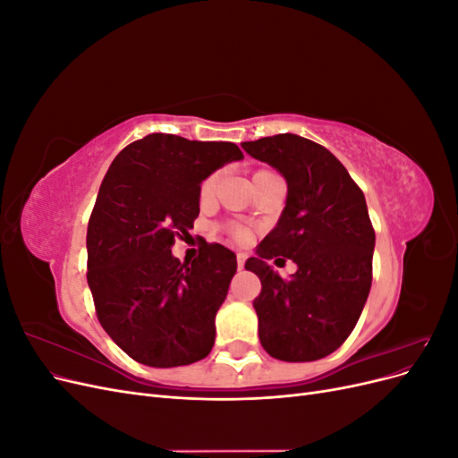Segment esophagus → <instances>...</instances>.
I'll return each mask as SVG.
<instances>
[{"mask_svg": "<svg viewBox=\"0 0 458 458\" xmlns=\"http://www.w3.org/2000/svg\"><path fill=\"white\" fill-rule=\"evenodd\" d=\"M246 254L244 252H239L237 254V266H239V269H244V263H246Z\"/></svg>", "mask_w": 458, "mask_h": 458, "instance_id": "34e87169", "label": "esophagus"}]
</instances>
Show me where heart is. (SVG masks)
Listing matches in <instances>:
<instances>
[{"instance_id":"heart-1","label":"heart","mask_w":458,"mask_h":458,"mask_svg":"<svg viewBox=\"0 0 458 458\" xmlns=\"http://www.w3.org/2000/svg\"><path fill=\"white\" fill-rule=\"evenodd\" d=\"M261 174H267V170L256 172L254 177H256V175H261ZM217 179H219L217 172H214V174H210V175L202 179L200 189H199L200 200H210V199L214 197L216 187H217ZM229 233H231V237H233L234 241H237V242H248V241H250V231H248L246 227H242V225H231V227H229Z\"/></svg>"}]
</instances>
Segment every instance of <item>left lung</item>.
I'll return each mask as SVG.
<instances>
[{
	"instance_id": "left-lung-1",
	"label": "left lung",
	"mask_w": 458,
	"mask_h": 458,
	"mask_svg": "<svg viewBox=\"0 0 458 458\" xmlns=\"http://www.w3.org/2000/svg\"><path fill=\"white\" fill-rule=\"evenodd\" d=\"M242 148L288 185L279 224L244 266L261 281L259 342L281 361H317L352 335L369 296L374 229L365 195L330 150L306 137H261ZM276 255L299 266L288 282L267 266Z\"/></svg>"
}]
</instances>
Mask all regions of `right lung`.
<instances>
[{
	"label": "right lung",
	"mask_w": 458,
	"mask_h": 458,
	"mask_svg": "<svg viewBox=\"0 0 458 458\" xmlns=\"http://www.w3.org/2000/svg\"><path fill=\"white\" fill-rule=\"evenodd\" d=\"M241 158L234 143L150 133L110 164L88 224V284L101 327L137 363L168 369L212 352L237 256L204 241L182 263L172 246L199 217L202 179Z\"/></svg>",
	"instance_id": "add662e5"
}]
</instances>
